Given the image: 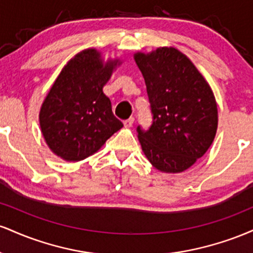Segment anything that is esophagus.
<instances>
[{
    "mask_svg": "<svg viewBox=\"0 0 253 253\" xmlns=\"http://www.w3.org/2000/svg\"><path fill=\"white\" fill-rule=\"evenodd\" d=\"M133 123H134V118H129L127 120L124 121V126L125 127H132Z\"/></svg>",
    "mask_w": 253,
    "mask_h": 253,
    "instance_id": "obj_1",
    "label": "esophagus"
}]
</instances>
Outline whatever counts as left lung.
I'll use <instances>...</instances> for the list:
<instances>
[{
  "mask_svg": "<svg viewBox=\"0 0 253 253\" xmlns=\"http://www.w3.org/2000/svg\"><path fill=\"white\" fill-rule=\"evenodd\" d=\"M153 115L149 130L138 127L145 157L157 170L179 173L207 152L217 129V104L211 85L177 48L136 52Z\"/></svg>",
  "mask_w": 253,
  "mask_h": 253,
  "instance_id": "left-lung-1",
  "label": "left lung"
}]
</instances>
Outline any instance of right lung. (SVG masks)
<instances>
[{
    "instance_id": "add662e5",
    "label": "right lung",
    "mask_w": 253,
    "mask_h": 253,
    "mask_svg": "<svg viewBox=\"0 0 253 253\" xmlns=\"http://www.w3.org/2000/svg\"><path fill=\"white\" fill-rule=\"evenodd\" d=\"M121 64L119 58L104 60L96 48H85L64 65L39 112L45 143L59 158L83 161L123 128L103 92Z\"/></svg>"
}]
</instances>
